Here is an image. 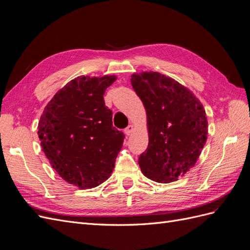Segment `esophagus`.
Returning a JSON list of instances; mask_svg holds the SVG:
<instances>
[{"instance_id": "34e87169", "label": "esophagus", "mask_w": 250, "mask_h": 250, "mask_svg": "<svg viewBox=\"0 0 250 250\" xmlns=\"http://www.w3.org/2000/svg\"><path fill=\"white\" fill-rule=\"evenodd\" d=\"M133 130H135V127H133L132 125H129V126H127V127H126L124 131H125V133H126L127 136H130L131 133L133 132Z\"/></svg>"}]
</instances>
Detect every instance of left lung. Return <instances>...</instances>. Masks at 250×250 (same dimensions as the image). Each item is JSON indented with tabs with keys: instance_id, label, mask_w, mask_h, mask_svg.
<instances>
[{
	"instance_id": "left-lung-1",
	"label": "left lung",
	"mask_w": 250,
	"mask_h": 250,
	"mask_svg": "<svg viewBox=\"0 0 250 250\" xmlns=\"http://www.w3.org/2000/svg\"><path fill=\"white\" fill-rule=\"evenodd\" d=\"M147 117L148 146L139 157L144 176L160 184L178 180L195 166L208 136L202 103L192 91L158 72L131 75Z\"/></svg>"
}]
</instances>
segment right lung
<instances>
[{"instance_id": "add662e5", "label": "right lung", "mask_w": 250, "mask_h": 250, "mask_svg": "<svg viewBox=\"0 0 250 250\" xmlns=\"http://www.w3.org/2000/svg\"><path fill=\"white\" fill-rule=\"evenodd\" d=\"M117 76H78L48 102L38 124L42 150L68 184L91 188L106 181L124 141L112 126L105 90Z\"/></svg>"}]
</instances>
